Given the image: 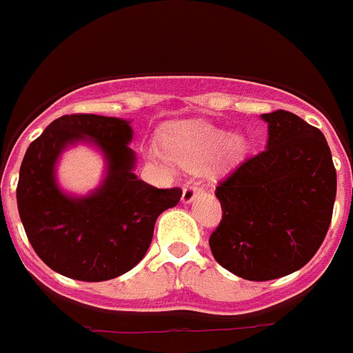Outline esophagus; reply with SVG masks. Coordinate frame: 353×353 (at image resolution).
I'll return each instance as SVG.
<instances>
[{
	"label": "esophagus",
	"mask_w": 353,
	"mask_h": 353,
	"mask_svg": "<svg viewBox=\"0 0 353 353\" xmlns=\"http://www.w3.org/2000/svg\"><path fill=\"white\" fill-rule=\"evenodd\" d=\"M203 192V186H201L199 181H190L188 185H185L183 188V203H192L195 199V195Z\"/></svg>",
	"instance_id": "esophagus-1"
}]
</instances>
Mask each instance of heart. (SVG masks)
<instances>
[{"label": "heart", "mask_w": 353, "mask_h": 353, "mask_svg": "<svg viewBox=\"0 0 353 353\" xmlns=\"http://www.w3.org/2000/svg\"><path fill=\"white\" fill-rule=\"evenodd\" d=\"M228 141L224 129L213 127L210 123H188L174 127L167 134V149L152 145L150 156L165 165L181 163L185 167H199L210 159ZM228 152L235 156L242 150L244 143L241 138H232L228 141Z\"/></svg>", "instance_id": "b5f03b06"}]
</instances>
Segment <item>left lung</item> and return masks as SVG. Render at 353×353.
Wrapping results in <instances>:
<instances>
[{
  "label": "left lung",
  "mask_w": 353,
  "mask_h": 353,
  "mask_svg": "<svg viewBox=\"0 0 353 353\" xmlns=\"http://www.w3.org/2000/svg\"><path fill=\"white\" fill-rule=\"evenodd\" d=\"M268 147L215 186L222 219L210 250L222 268L253 282L298 271L332 221L337 177L323 132L292 112L262 114Z\"/></svg>",
  "instance_id": "left-lung-1"
}]
</instances>
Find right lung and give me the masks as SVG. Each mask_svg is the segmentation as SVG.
Wrapping results in <instances>:
<instances>
[{
	"label": "right lung",
	"mask_w": 353,
	"mask_h": 353,
	"mask_svg": "<svg viewBox=\"0 0 353 353\" xmlns=\"http://www.w3.org/2000/svg\"><path fill=\"white\" fill-rule=\"evenodd\" d=\"M90 137L108 158L102 189L71 200L54 185L52 167L68 143ZM129 121L64 114L30 143L21 163L17 210L32 248L50 269L73 280L103 282L131 271L149 250L159 213L176 206L181 188H156L132 174Z\"/></svg>",
	"instance_id": "obj_1"
}]
</instances>
